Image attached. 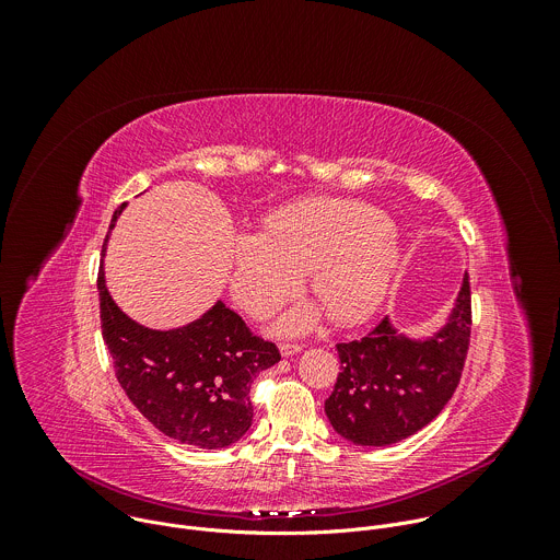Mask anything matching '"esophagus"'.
Masks as SVG:
<instances>
[{"label":"esophagus","instance_id":"obj_1","mask_svg":"<svg viewBox=\"0 0 560 560\" xmlns=\"http://www.w3.org/2000/svg\"><path fill=\"white\" fill-rule=\"evenodd\" d=\"M279 350H281V354H283V357H292V354L301 352V350H303V346H301V343H281V346H279Z\"/></svg>","mask_w":560,"mask_h":560}]
</instances>
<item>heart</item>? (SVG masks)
<instances>
[{
  "label": "heart",
  "mask_w": 560,
  "mask_h": 560,
  "mask_svg": "<svg viewBox=\"0 0 560 560\" xmlns=\"http://www.w3.org/2000/svg\"><path fill=\"white\" fill-rule=\"evenodd\" d=\"M264 232L232 238V294L266 316L288 301L307 272L310 290L335 324L368 318L383 301L398 264V238L387 217L361 201L314 197L266 217ZM310 305L288 314L285 328L314 322Z\"/></svg>",
  "instance_id": "heart-1"
}]
</instances>
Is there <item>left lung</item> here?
Instances as JSON below:
<instances>
[{
	"label": "left lung",
	"mask_w": 560,
	"mask_h": 560,
	"mask_svg": "<svg viewBox=\"0 0 560 560\" xmlns=\"http://www.w3.org/2000/svg\"><path fill=\"white\" fill-rule=\"evenodd\" d=\"M471 332L469 275L450 324L428 341L398 337L387 318L359 341L337 343L341 372L326 401L332 428L357 445H392L425 428L447 406L465 368Z\"/></svg>",
	"instance_id": "left-lung-1"
}]
</instances>
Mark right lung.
<instances>
[{
	"label": "right lung",
	"instance_id": "1",
	"mask_svg": "<svg viewBox=\"0 0 560 560\" xmlns=\"http://www.w3.org/2000/svg\"><path fill=\"white\" fill-rule=\"evenodd\" d=\"M121 203L115 210H124ZM106 248V246H104ZM102 337L130 404L162 434L203 450L242 439L253 425L250 385L281 359L221 301L195 324L168 332L143 328L110 299L97 275Z\"/></svg>",
	"mask_w": 560,
	"mask_h": 560
}]
</instances>
